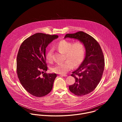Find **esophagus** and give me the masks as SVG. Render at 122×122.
I'll list each match as a JSON object with an SVG mask.
<instances>
[{"instance_id": "esophagus-1", "label": "esophagus", "mask_w": 122, "mask_h": 122, "mask_svg": "<svg viewBox=\"0 0 122 122\" xmlns=\"http://www.w3.org/2000/svg\"><path fill=\"white\" fill-rule=\"evenodd\" d=\"M60 75L62 76H63V77H66V76H67V75H66V74H60Z\"/></svg>"}]
</instances>
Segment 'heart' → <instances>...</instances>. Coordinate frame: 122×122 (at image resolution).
<instances>
[{
  "instance_id": "obj_1",
  "label": "heart",
  "mask_w": 122,
  "mask_h": 122,
  "mask_svg": "<svg viewBox=\"0 0 122 122\" xmlns=\"http://www.w3.org/2000/svg\"><path fill=\"white\" fill-rule=\"evenodd\" d=\"M57 50L65 54V61L58 63L51 68V71L58 74H65L81 62L84 56V46L82 43L77 41L73 43L66 40L60 41L56 45ZM53 50H49L46 54L47 60L50 62L52 60Z\"/></svg>"
}]
</instances>
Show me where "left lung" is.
Returning a JSON list of instances; mask_svg holds the SVG:
<instances>
[{
    "label": "left lung",
    "mask_w": 122,
    "mask_h": 122,
    "mask_svg": "<svg viewBox=\"0 0 122 122\" xmlns=\"http://www.w3.org/2000/svg\"><path fill=\"white\" fill-rule=\"evenodd\" d=\"M66 38L78 40L85 49L84 60L71 75L75 82L69 86V89L78 96L87 95L96 88L101 79L105 65L102 51L94 38L82 31L66 34L64 39Z\"/></svg>",
    "instance_id": "obj_1"
}]
</instances>
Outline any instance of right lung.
<instances>
[{
    "instance_id": "1",
    "label": "right lung",
    "mask_w": 122,
    "mask_h": 122,
    "mask_svg": "<svg viewBox=\"0 0 122 122\" xmlns=\"http://www.w3.org/2000/svg\"><path fill=\"white\" fill-rule=\"evenodd\" d=\"M57 35L36 33L25 40L21 45L17 56V73L24 88L37 97H44L53 88L57 75L41 73L47 71L46 48Z\"/></svg>"
}]
</instances>
